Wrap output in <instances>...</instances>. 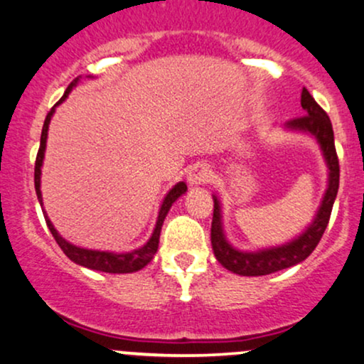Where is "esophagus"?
Segmentation results:
<instances>
[{
    "mask_svg": "<svg viewBox=\"0 0 364 364\" xmlns=\"http://www.w3.org/2000/svg\"><path fill=\"white\" fill-rule=\"evenodd\" d=\"M210 178H212V169L208 168L207 164H195L193 168L190 169V173H188L186 181L190 186H200L210 181Z\"/></svg>",
    "mask_w": 364,
    "mask_h": 364,
    "instance_id": "34e87169",
    "label": "esophagus"
}]
</instances>
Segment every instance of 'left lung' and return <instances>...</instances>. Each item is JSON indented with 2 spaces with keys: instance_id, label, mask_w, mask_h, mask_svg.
<instances>
[{
  "instance_id": "left-lung-1",
  "label": "left lung",
  "mask_w": 364,
  "mask_h": 364,
  "mask_svg": "<svg viewBox=\"0 0 364 364\" xmlns=\"http://www.w3.org/2000/svg\"><path fill=\"white\" fill-rule=\"evenodd\" d=\"M301 118L287 121L284 128L289 132H299L311 135L320 145L321 156L328 168V181L323 198L316 210L315 219L299 236L291 240L289 243L279 246H269V248L257 250V252H243L237 250L228 241L223 224V207L219 198L214 196V217H212L210 240L212 250L215 258L224 269L231 270L232 274L246 275V277H257V275H267L279 272V270L289 269L298 265L310 257L313 250L316 248L318 241L327 229L330 214H332L333 202H336L337 190H339V159H337L336 144H333V129L330 118L321 107L316 104L311 94L303 87L301 92Z\"/></svg>"
}]
</instances>
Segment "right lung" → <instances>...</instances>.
Masks as SVG:
<instances>
[{
  "label": "right lung",
  "instance_id": "obj_1",
  "mask_svg": "<svg viewBox=\"0 0 364 364\" xmlns=\"http://www.w3.org/2000/svg\"><path fill=\"white\" fill-rule=\"evenodd\" d=\"M82 77H77L75 80L70 83L68 89H66L63 97L54 104V107L51 111L48 112L44 121V127H43V133H41V147L39 152H37L36 157V171H34V183H36V193H37V200H39L41 207H43V193H41V168H43V162H44V154H46V141H48V129H49V123H51V118L56 111V107L60 106L61 102H65V99L68 97V94L72 92L75 87L78 85ZM186 183L185 181H179L174 185L171 190L168 191V195L164 196L162 200L161 208H159V215L156 220V228H154L152 236L149 237V241L140 248L132 250V252H123V253H114V252H101V250H89V248H82V246L72 245L70 241H66L60 232L56 231L51 220H49L48 214L46 210H43L46 224H48L49 231L56 240V243L60 245V248L63 250V253L70 258V260L77 263V265L87 267L90 270H99V272H107V274H132V272H139V270L144 269L147 263L152 260L154 255H156L157 248H159V237H161V229L162 224H164L166 215H168L169 208L173 207V203L176 202L181 195L186 193Z\"/></svg>",
  "mask_w": 364,
  "mask_h": 364
}]
</instances>
